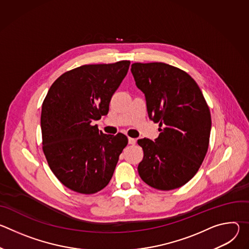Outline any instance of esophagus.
<instances>
[{
  "label": "esophagus",
  "instance_id": "1",
  "mask_svg": "<svg viewBox=\"0 0 249 249\" xmlns=\"http://www.w3.org/2000/svg\"><path fill=\"white\" fill-rule=\"evenodd\" d=\"M128 143H129V145H135L136 144V139H134V138H128Z\"/></svg>",
  "mask_w": 249,
  "mask_h": 249
}]
</instances>
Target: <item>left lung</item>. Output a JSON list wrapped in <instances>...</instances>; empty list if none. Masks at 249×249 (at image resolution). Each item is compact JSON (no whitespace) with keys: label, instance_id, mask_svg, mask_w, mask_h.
Listing matches in <instances>:
<instances>
[{"label":"left lung","instance_id":"left-lung-1","mask_svg":"<svg viewBox=\"0 0 249 249\" xmlns=\"http://www.w3.org/2000/svg\"><path fill=\"white\" fill-rule=\"evenodd\" d=\"M136 86L145 93L149 117L159 123L156 141L141 139L144 158L138 172L153 188L168 191L186 184L209 148L211 113L197 83L165 63H134Z\"/></svg>","mask_w":249,"mask_h":249}]
</instances>
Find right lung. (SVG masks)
I'll return each instance as SVG.
<instances>
[{"label":"right lung","instance_id":"1","mask_svg":"<svg viewBox=\"0 0 249 249\" xmlns=\"http://www.w3.org/2000/svg\"><path fill=\"white\" fill-rule=\"evenodd\" d=\"M130 61L83 65L61 75L41 109L42 150L55 176L69 189L93 194L107 185L127 137L98 131L94 120L108 113L109 102L127 75Z\"/></svg>","mask_w":249,"mask_h":249}]
</instances>
